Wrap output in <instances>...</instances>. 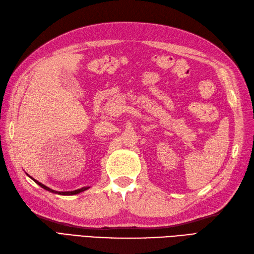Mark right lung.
Listing matches in <instances>:
<instances>
[{"label": "right lung", "mask_w": 254, "mask_h": 254, "mask_svg": "<svg viewBox=\"0 0 254 254\" xmlns=\"http://www.w3.org/2000/svg\"><path fill=\"white\" fill-rule=\"evenodd\" d=\"M30 177V176H29ZM32 178V177H31ZM33 179V178H32ZM35 183L38 185V186H41L43 189H45V190H47V191H49V192H53V193H56V194H61V195H74V194H78V193H80V192H83V191H86V190H88L89 189V187H83V188H81V189H78V190H75V191H66V192H58V191H55V190H51L50 188H48V187H46L45 185H43V184H41L40 181H37V180H35V179H33Z\"/></svg>", "instance_id": "right-lung-1"}]
</instances>
